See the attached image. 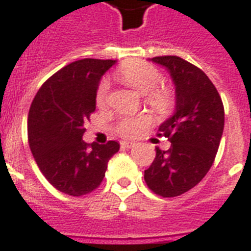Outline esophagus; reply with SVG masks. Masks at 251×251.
Segmentation results:
<instances>
[{"label":"esophagus","instance_id":"1","mask_svg":"<svg viewBox=\"0 0 251 251\" xmlns=\"http://www.w3.org/2000/svg\"><path fill=\"white\" fill-rule=\"evenodd\" d=\"M134 146H135V142H130V140H122L121 142V147L124 148H132Z\"/></svg>","mask_w":251,"mask_h":251}]
</instances>
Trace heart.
I'll return each mask as SVG.
<instances>
[{"label":"heart","mask_w":251,"mask_h":251,"mask_svg":"<svg viewBox=\"0 0 251 251\" xmlns=\"http://www.w3.org/2000/svg\"><path fill=\"white\" fill-rule=\"evenodd\" d=\"M120 81L139 93L140 95H147V104L158 113H168L174 105L173 91L166 86H157L161 81V73L157 68L144 62H127L122 64L116 73ZM108 90L109 85L103 82L98 89L97 105L103 108L108 101ZM148 124L146 117L136 119H124L117 126L120 134L122 135H134L143 126Z\"/></svg>","instance_id":"heart-1"}]
</instances>
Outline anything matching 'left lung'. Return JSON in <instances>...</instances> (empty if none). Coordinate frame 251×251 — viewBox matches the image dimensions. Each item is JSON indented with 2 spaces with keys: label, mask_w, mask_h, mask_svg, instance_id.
Segmentation results:
<instances>
[{
  "label": "left lung",
  "mask_w": 251,
  "mask_h": 251,
  "mask_svg": "<svg viewBox=\"0 0 251 251\" xmlns=\"http://www.w3.org/2000/svg\"><path fill=\"white\" fill-rule=\"evenodd\" d=\"M151 60L170 73L175 112L158 127V135L172 146L168 151L156 148L144 180L158 196H180L210 170L225 129V107L210 78L196 66L174 55Z\"/></svg>",
  "instance_id": "obj_1"
}]
</instances>
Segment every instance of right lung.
<instances>
[{"label":"right lung","mask_w":251,"mask_h":251,"mask_svg":"<svg viewBox=\"0 0 251 251\" xmlns=\"http://www.w3.org/2000/svg\"><path fill=\"white\" fill-rule=\"evenodd\" d=\"M117 60L81 59L52 75L36 94L28 115V142L45 178L60 192L82 196L104 178L120 144H87L85 124L97 107L101 76Z\"/></svg>","instance_id":"1"}]
</instances>
